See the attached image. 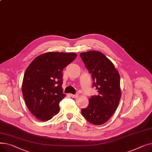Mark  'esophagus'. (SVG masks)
I'll return each instance as SVG.
<instances>
[{"label":"esophagus","mask_w":152,"mask_h":152,"mask_svg":"<svg viewBox=\"0 0 152 152\" xmlns=\"http://www.w3.org/2000/svg\"><path fill=\"white\" fill-rule=\"evenodd\" d=\"M71 96L72 98H77V97H78L79 95H78V94H75V95L71 94Z\"/></svg>","instance_id":"1"}]
</instances>
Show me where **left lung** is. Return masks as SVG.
<instances>
[{
  "instance_id": "1",
  "label": "left lung",
  "mask_w": 152,
  "mask_h": 152,
  "mask_svg": "<svg viewBox=\"0 0 152 152\" xmlns=\"http://www.w3.org/2000/svg\"><path fill=\"white\" fill-rule=\"evenodd\" d=\"M87 69L92 74L97 95L89 99V105L82 109L86 120L95 125L106 123L116 110L121 96L120 76L113 63L99 51L80 53Z\"/></svg>"
}]
</instances>
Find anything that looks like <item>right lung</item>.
I'll return each instance as SVG.
<instances>
[{
    "label": "right lung",
    "instance_id": "add662e5",
    "mask_svg": "<svg viewBox=\"0 0 152 152\" xmlns=\"http://www.w3.org/2000/svg\"><path fill=\"white\" fill-rule=\"evenodd\" d=\"M76 57L75 53H44L26 69L23 95L28 110L39 120L48 121L59 113V103L66 96L61 87L62 71Z\"/></svg>",
    "mask_w": 152,
    "mask_h": 152
}]
</instances>
